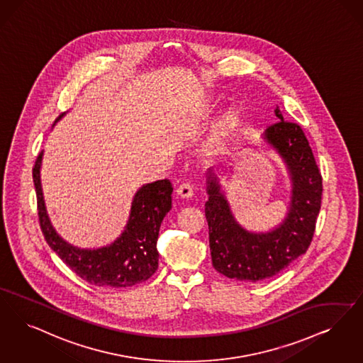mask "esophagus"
<instances>
[{
  "instance_id": "34e87169",
  "label": "esophagus",
  "mask_w": 363,
  "mask_h": 363,
  "mask_svg": "<svg viewBox=\"0 0 363 363\" xmlns=\"http://www.w3.org/2000/svg\"><path fill=\"white\" fill-rule=\"evenodd\" d=\"M193 191H194V188H193V184H191L190 181L182 182V184L178 186V189H177V194H178L179 197H182V199L191 197V196H193Z\"/></svg>"
}]
</instances>
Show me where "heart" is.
I'll list each match as a JSON object with an SVG mask.
<instances>
[{"mask_svg":"<svg viewBox=\"0 0 363 363\" xmlns=\"http://www.w3.org/2000/svg\"><path fill=\"white\" fill-rule=\"evenodd\" d=\"M238 125H239V115L235 111L225 112L218 120L215 130L212 132L211 143L213 145H221L233 133V130H236Z\"/></svg>","mask_w":363,"mask_h":363,"instance_id":"b5f03b06","label":"heart"}]
</instances>
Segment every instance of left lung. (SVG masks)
I'll list each match as a JSON object with an SVG mask.
<instances>
[{
  "label": "left lung",
  "mask_w": 363,
  "mask_h": 363,
  "mask_svg": "<svg viewBox=\"0 0 363 363\" xmlns=\"http://www.w3.org/2000/svg\"><path fill=\"white\" fill-rule=\"evenodd\" d=\"M278 121L269 125L264 139L288 164L293 190L289 213L274 231L248 233L233 218L215 174L208 177L205 218L209 228L212 264L228 278L259 282L277 276L311 246L319 216L323 178L304 130L284 120L277 106Z\"/></svg>",
  "instance_id": "left-lung-1"
}]
</instances>
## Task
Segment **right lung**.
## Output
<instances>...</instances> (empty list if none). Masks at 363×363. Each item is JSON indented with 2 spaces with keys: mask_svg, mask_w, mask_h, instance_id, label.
<instances>
[{
  "mask_svg": "<svg viewBox=\"0 0 363 363\" xmlns=\"http://www.w3.org/2000/svg\"><path fill=\"white\" fill-rule=\"evenodd\" d=\"M43 151L32 169L38 215L45 242L77 276L100 288H127L147 281L158 269L157 242L162 220L172 209L173 185L169 179L147 184L136 193L128 224L113 245L79 250L66 243L52 228L44 206L40 184Z\"/></svg>",
  "mask_w": 363,
  "mask_h": 363,
  "instance_id": "obj_1",
  "label": "right lung"
}]
</instances>
